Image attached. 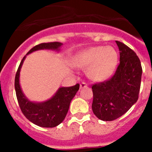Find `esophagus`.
<instances>
[{
    "mask_svg": "<svg viewBox=\"0 0 152 152\" xmlns=\"http://www.w3.org/2000/svg\"><path fill=\"white\" fill-rule=\"evenodd\" d=\"M87 86V84L85 83V82H82V83L80 84V89H82V88H85Z\"/></svg>",
    "mask_w": 152,
    "mask_h": 152,
    "instance_id": "obj_1",
    "label": "esophagus"
}]
</instances>
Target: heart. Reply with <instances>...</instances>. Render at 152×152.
<instances>
[{"instance_id":"heart-1","label":"heart","mask_w":152,"mask_h":152,"mask_svg":"<svg viewBox=\"0 0 152 152\" xmlns=\"http://www.w3.org/2000/svg\"><path fill=\"white\" fill-rule=\"evenodd\" d=\"M117 63V53L110 46L89 48L80 52L74 61L78 68H87V77L93 82H102L110 77Z\"/></svg>"}]
</instances>
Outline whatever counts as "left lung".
<instances>
[{
	"label": "left lung",
	"mask_w": 152,
	"mask_h": 152,
	"mask_svg": "<svg viewBox=\"0 0 152 152\" xmlns=\"http://www.w3.org/2000/svg\"><path fill=\"white\" fill-rule=\"evenodd\" d=\"M120 51V64L113 77L93 85L92 110L104 121L115 120L137 102L141 82L142 67L136 53L125 44L115 41Z\"/></svg>",
	"instance_id": "left-lung-1"
}]
</instances>
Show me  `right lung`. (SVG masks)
Here are the masks:
<instances>
[{"label":"right lung","mask_w":152,"mask_h":152,"mask_svg":"<svg viewBox=\"0 0 152 152\" xmlns=\"http://www.w3.org/2000/svg\"><path fill=\"white\" fill-rule=\"evenodd\" d=\"M63 44L53 42L41 43L32 48L26 55L39 50H53L59 51ZM26 55L23 58L18 69L15 79V87L17 99L20 110L28 121L41 127L52 128L60 124L65 119L70 102L79 89V85L72 87H62L48 100L42 102L30 101L22 91L20 85V73Z\"/></svg>","instance_id":"right-lung-1"}]
</instances>
